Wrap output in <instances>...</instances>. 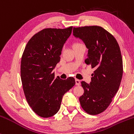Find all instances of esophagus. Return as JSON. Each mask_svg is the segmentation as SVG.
<instances>
[{
    "label": "esophagus",
    "instance_id": "esophagus-1",
    "mask_svg": "<svg viewBox=\"0 0 134 134\" xmlns=\"http://www.w3.org/2000/svg\"><path fill=\"white\" fill-rule=\"evenodd\" d=\"M75 81H76V84L77 86H79L80 84H81V82H80V80L76 79H75Z\"/></svg>",
    "mask_w": 134,
    "mask_h": 134
}]
</instances>
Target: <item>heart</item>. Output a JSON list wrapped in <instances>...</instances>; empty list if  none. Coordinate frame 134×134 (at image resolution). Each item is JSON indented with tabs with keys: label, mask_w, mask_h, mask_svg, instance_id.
Wrapping results in <instances>:
<instances>
[{
	"label": "heart",
	"mask_w": 134,
	"mask_h": 134,
	"mask_svg": "<svg viewBox=\"0 0 134 134\" xmlns=\"http://www.w3.org/2000/svg\"><path fill=\"white\" fill-rule=\"evenodd\" d=\"M81 44V43H79V42H74L73 44H72V47H76V46L79 45V44Z\"/></svg>",
	"instance_id": "heart-1"
}]
</instances>
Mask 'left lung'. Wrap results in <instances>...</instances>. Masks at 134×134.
Masks as SVG:
<instances>
[{
    "instance_id": "left-lung-1",
    "label": "left lung",
    "mask_w": 134,
    "mask_h": 134,
    "mask_svg": "<svg viewBox=\"0 0 134 134\" xmlns=\"http://www.w3.org/2000/svg\"><path fill=\"white\" fill-rule=\"evenodd\" d=\"M73 33L88 48L85 63L95 68L91 82H81L84 94L79 97L81 107L91 115L108 107L117 93L123 74V61L118 43L103 27L89 26L74 27Z\"/></svg>"
}]
</instances>
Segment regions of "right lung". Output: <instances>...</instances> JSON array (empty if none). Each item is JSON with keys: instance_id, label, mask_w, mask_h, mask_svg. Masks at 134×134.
Returning a JSON list of instances; mask_svg holds the SVG:
<instances>
[{"instance_id": "obj_1", "label": "right lung", "mask_w": 134, "mask_h": 134, "mask_svg": "<svg viewBox=\"0 0 134 134\" xmlns=\"http://www.w3.org/2000/svg\"><path fill=\"white\" fill-rule=\"evenodd\" d=\"M72 26L45 28L28 41L21 62V79L27 102L38 116L48 118L57 113L64 94L76 84L74 77H55L53 69Z\"/></svg>"}]
</instances>
